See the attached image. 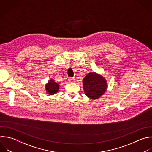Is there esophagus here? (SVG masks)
Listing matches in <instances>:
<instances>
[{"instance_id": "obj_1", "label": "esophagus", "mask_w": 152, "mask_h": 152, "mask_svg": "<svg viewBox=\"0 0 152 152\" xmlns=\"http://www.w3.org/2000/svg\"><path fill=\"white\" fill-rule=\"evenodd\" d=\"M74 78H71V77H69L68 78V81L70 82V83H73L74 81Z\"/></svg>"}]
</instances>
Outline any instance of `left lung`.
Returning a JSON list of instances; mask_svg holds the SVG:
<instances>
[{"label": "left lung", "instance_id": "obj_1", "mask_svg": "<svg viewBox=\"0 0 152 152\" xmlns=\"http://www.w3.org/2000/svg\"><path fill=\"white\" fill-rule=\"evenodd\" d=\"M86 95L91 99L100 98L107 89V83L104 77L95 72H90L83 80Z\"/></svg>", "mask_w": 152, "mask_h": 152}]
</instances>
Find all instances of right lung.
I'll return each mask as SVG.
<instances>
[{
    "instance_id": "right-lung-1",
    "label": "right lung",
    "mask_w": 152,
    "mask_h": 152,
    "mask_svg": "<svg viewBox=\"0 0 152 152\" xmlns=\"http://www.w3.org/2000/svg\"><path fill=\"white\" fill-rule=\"evenodd\" d=\"M46 90L48 94L50 95H53L56 93L59 89V84L55 82L53 79H51L45 86Z\"/></svg>"
}]
</instances>
